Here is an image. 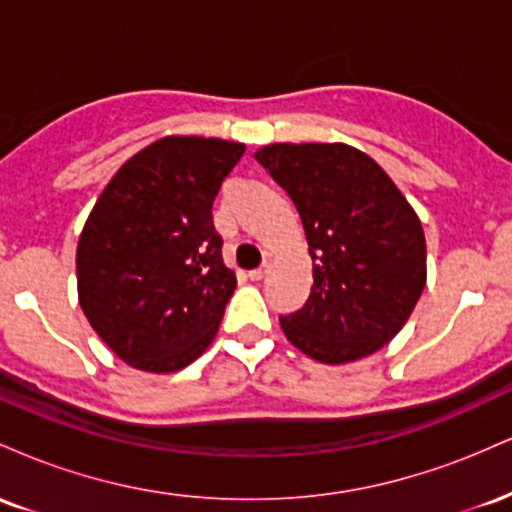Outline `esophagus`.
<instances>
[{
  "label": "esophagus",
  "instance_id": "34e87169",
  "mask_svg": "<svg viewBox=\"0 0 512 512\" xmlns=\"http://www.w3.org/2000/svg\"><path fill=\"white\" fill-rule=\"evenodd\" d=\"M269 267H272V264H269V262H264L260 269H252V272L248 274V276H250V281H262L264 276L269 274Z\"/></svg>",
  "mask_w": 512,
  "mask_h": 512
}]
</instances>
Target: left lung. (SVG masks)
<instances>
[{
    "instance_id": "1",
    "label": "left lung",
    "mask_w": 512,
    "mask_h": 512,
    "mask_svg": "<svg viewBox=\"0 0 512 512\" xmlns=\"http://www.w3.org/2000/svg\"><path fill=\"white\" fill-rule=\"evenodd\" d=\"M255 158L291 197L313 257L308 301L279 317L286 339L327 366L383 349L426 286L424 228L407 197L349 144H269Z\"/></svg>"
}]
</instances>
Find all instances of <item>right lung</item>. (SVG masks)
<instances>
[{"label": "right lung", "instance_id": "1", "mask_svg": "<svg viewBox=\"0 0 512 512\" xmlns=\"http://www.w3.org/2000/svg\"><path fill=\"white\" fill-rule=\"evenodd\" d=\"M245 144L163 137L122 163L76 245L86 320L115 356L175 373L219 332L236 274L221 260L211 207Z\"/></svg>", "mask_w": 512, "mask_h": 512}]
</instances>
